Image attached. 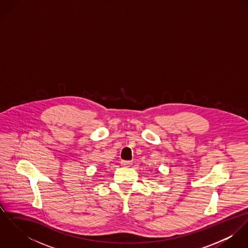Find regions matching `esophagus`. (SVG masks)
<instances>
[{
	"instance_id": "esophagus-1",
	"label": "esophagus",
	"mask_w": 248,
	"mask_h": 248,
	"mask_svg": "<svg viewBox=\"0 0 248 248\" xmlns=\"http://www.w3.org/2000/svg\"><path fill=\"white\" fill-rule=\"evenodd\" d=\"M121 165L124 167H130L132 165V161H127V160H121Z\"/></svg>"
}]
</instances>
